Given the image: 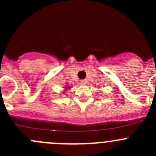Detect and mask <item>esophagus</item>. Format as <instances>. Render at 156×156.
<instances>
[{"mask_svg":"<svg viewBox=\"0 0 156 156\" xmlns=\"http://www.w3.org/2000/svg\"><path fill=\"white\" fill-rule=\"evenodd\" d=\"M81 84H87V81L86 80H81Z\"/></svg>","mask_w":156,"mask_h":156,"instance_id":"34e87169","label":"esophagus"}]
</instances>
